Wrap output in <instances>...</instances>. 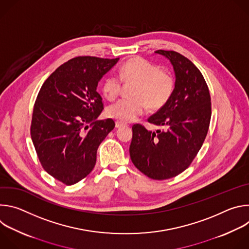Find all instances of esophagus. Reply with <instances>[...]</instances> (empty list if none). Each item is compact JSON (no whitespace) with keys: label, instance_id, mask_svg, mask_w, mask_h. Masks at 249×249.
Here are the masks:
<instances>
[{"label":"esophagus","instance_id":"1","mask_svg":"<svg viewBox=\"0 0 249 249\" xmlns=\"http://www.w3.org/2000/svg\"><path fill=\"white\" fill-rule=\"evenodd\" d=\"M125 124L122 123V122H119V121H116L115 122V128H121V127H124Z\"/></svg>","mask_w":249,"mask_h":249}]
</instances>
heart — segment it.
Wrapping results in <instances>:
<instances>
[{"label":"heart","mask_w":249,"mask_h":249,"mask_svg":"<svg viewBox=\"0 0 249 249\" xmlns=\"http://www.w3.org/2000/svg\"><path fill=\"white\" fill-rule=\"evenodd\" d=\"M122 83L134 86L131 91L133 99H121L106 109L108 117L121 122L134 121L147 107L152 111L162 108L174 89L173 78L167 71L140 57L127 60L119 69V77L110 74L103 80L101 90L104 97L115 99Z\"/></svg>","instance_id":"b5f03b06"}]
</instances>
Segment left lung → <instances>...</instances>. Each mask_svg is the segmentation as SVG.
<instances>
[{"mask_svg": "<svg viewBox=\"0 0 249 249\" xmlns=\"http://www.w3.org/2000/svg\"><path fill=\"white\" fill-rule=\"evenodd\" d=\"M173 67L175 83L167 103L148 122L160 127L149 131L136 124L129 148L134 165L150 178L163 180L184 171L195 159L211 120V96L198 68L174 51L155 52Z\"/></svg>", "mask_w": 249, "mask_h": 249, "instance_id": "left-lung-1", "label": "left lung"}]
</instances>
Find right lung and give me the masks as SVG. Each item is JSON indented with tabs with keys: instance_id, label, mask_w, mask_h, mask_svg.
<instances>
[{
	"instance_id": "1",
	"label": "right lung",
	"mask_w": 249,
	"mask_h": 249,
	"mask_svg": "<svg viewBox=\"0 0 249 249\" xmlns=\"http://www.w3.org/2000/svg\"><path fill=\"white\" fill-rule=\"evenodd\" d=\"M118 60L71 59L55 70L39 90L31 139L43 168L67 185L79 182L93 169L98 146L115 127L112 119L97 120L103 103L96 88Z\"/></svg>"
}]
</instances>
